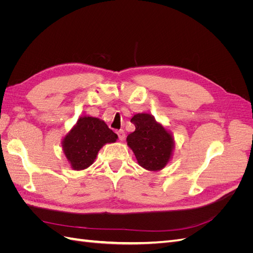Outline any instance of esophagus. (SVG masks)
Here are the masks:
<instances>
[{"label": "esophagus", "instance_id": "obj_1", "mask_svg": "<svg viewBox=\"0 0 253 253\" xmlns=\"http://www.w3.org/2000/svg\"><path fill=\"white\" fill-rule=\"evenodd\" d=\"M117 133V135H118V138H119V140H124L125 139V137H126V134H125V131L124 129H118V131L116 132Z\"/></svg>", "mask_w": 253, "mask_h": 253}]
</instances>
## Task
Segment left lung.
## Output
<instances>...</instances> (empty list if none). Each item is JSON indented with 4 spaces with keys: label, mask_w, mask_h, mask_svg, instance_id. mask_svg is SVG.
<instances>
[{
    "label": "left lung",
    "mask_w": 253,
    "mask_h": 253,
    "mask_svg": "<svg viewBox=\"0 0 253 253\" xmlns=\"http://www.w3.org/2000/svg\"><path fill=\"white\" fill-rule=\"evenodd\" d=\"M135 131L126 137L139 166L149 171H159L170 162L174 138L170 132L150 114H136L131 119Z\"/></svg>",
    "instance_id": "left-lung-1"
}]
</instances>
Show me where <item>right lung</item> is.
<instances>
[{
    "label": "right lung",
    "mask_w": 253,
    "mask_h": 253,
    "mask_svg": "<svg viewBox=\"0 0 253 253\" xmlns=\"http://www.w3.org/2000/svg\"><path fill=\"white\" fill-rule=\"evenodd\" d=\"M118 136L103 120L95 117H80L76 126L64 137L62 148L74 170H84L96 159L105 143L117 140Z\"/></svg>",
    "instance_id": "obj_1"
}]
</instances>
